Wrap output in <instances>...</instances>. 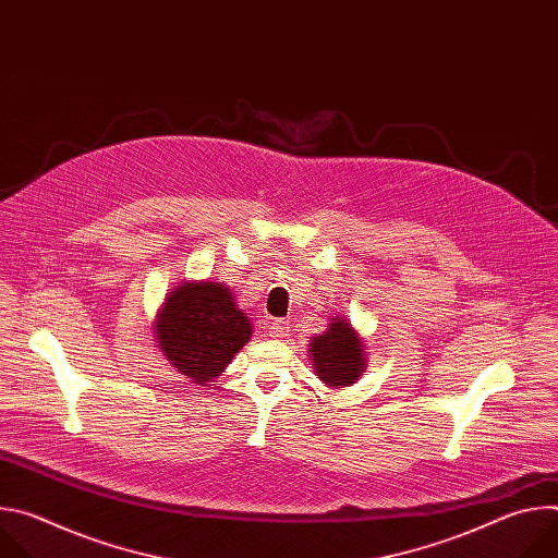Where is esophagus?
<instances>
[{"label":"esophagus","instance_id":"34e87169","mask_svg":"<svg viewBox=\"0 0 558 558\" xmlns=\"http://www.w3.org/2000/svg\"><path fill=\"white\" fill-rule=\"evenodd\" d=\"M267 329H269V336L278 338V340L289 336V323H284V320H269Z\"/></svg>","mask_w":558,"mask_h":558}]
</instances>
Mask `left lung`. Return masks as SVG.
Masks as SVG:
<instances>
[{
  "instance_id": "left-lung-1",
  "label": "left lung",
  "mask_w": 558,
  "mask_h": 558,
  "mask_svg": "<svg viewBox=\"0 0 558 558\" xmlns=\"http://www.w3.org/2000/svg\"><path fill=\"white\" fill-rule=\"evenodd\" d=\"M313 368L327 386L344 388L355 384L366 371V353L362 338L347 317H333L323 336H315L308 344Z\"/></svg>"
}]
</instances>
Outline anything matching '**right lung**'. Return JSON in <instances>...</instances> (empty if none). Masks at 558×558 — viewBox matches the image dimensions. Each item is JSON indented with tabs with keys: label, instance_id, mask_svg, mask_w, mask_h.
I'll return each mask as SVG.
<instances>
[{
	"label": "right lung",
	"instance_id": "1",
	"mask_svg": "<svg viewBox=\"0 0 558 558\" xmlns=\"http://www.w3.org/2000/svg\"><path fill=\"white\" fill-rule=\"evenodd\" d=\"M154 338L190 384L207 386L252 338V320L227 284L181 282L158 308Z\"/></svg>",
	"mask_w": 558,
	"mask_h": 558
}]
</instances>
